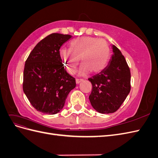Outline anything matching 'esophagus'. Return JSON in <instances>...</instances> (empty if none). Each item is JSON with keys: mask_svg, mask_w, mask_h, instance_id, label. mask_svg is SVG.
<instances>
[{"mask_svg": "<svg viewBox=\"0 0 158 158\" xmlns=\"http://www.w3.org/2000/svg\"><path fill=\"white\" fill-rule=\"evenodd\" d=\"M82 81H83L82 79H76V83L77 84H80L81 82H82Z\"/></svg>", "mask_w": 158, "mask_h": 158, "instance_id": "esophagus-1", "label": "esophagus"}]
</instances>
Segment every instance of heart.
<instances>
[{"label": "heart", "instance_id": "obj_1", "mask_svg": "<svg viewBox=\"0 0 158 158\" xmlns=\"http://www.w3.org/2000/svg\"><path fill=\"white\" fill-rule=\"evenodd\" d=\"M59 56L66 70L71 74L75 73L80 59L82 65L79 75L84 76L90 71L99 73L106 68L109 60L110 49L106 41L84 37L71 41L70 49H60Z\"/></svg>", "mask_w": 158, "mask_h": 158}]
</instances>
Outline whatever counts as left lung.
<instances>
[{
  "label": "left lung",
  "instance_id": "8db88e82",
  "mask_svg": "<svg viewBox=\"0 0 158 158\" xmlns=\"http://www.w3.org/2000/svg\"><path fill=\"white\" fill-rule=\"evenodd\" d=\"M113 54L101 73L88 79L92 84L89 99L98 112L108 114L121 107L131 91V72L125 57L112 45Z\"/></svg>",
  "mask_w": 158,
  "mask_h": 158
}]
</instances>
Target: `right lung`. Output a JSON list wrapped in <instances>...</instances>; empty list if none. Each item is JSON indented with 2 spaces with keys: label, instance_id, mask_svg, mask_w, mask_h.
<instances>
[{
  "label": "right lung",
  "instance_id": "right-lung-1",
  "mask_svg": "<svg viewBox=\"0 0 158 158\" xmlns=\"http://www.w3.org/2000/svg\"><path fill=\"white\" fill-rule=\"evenodd\" d=\"M73 37L52 33L36 45L26 61L23 90L32 106L45 114H55L63 108L76 80L64 68L59 49Z\"/></svg>",
  "mask_w": 158,
  "mask_h": 158
}]
</instances>
